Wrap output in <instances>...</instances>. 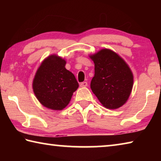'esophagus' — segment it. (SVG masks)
Instances as JSON below:
<instances>
[{
	"mask_svg": "<svg viewBox=\"0 0 161 161\" xmlns=\"http://www.w3.org/2000/svg\"><path fill=\"white\" fill-rule=\"evenodd\" d=\"M87 86V82L86 81H83V82L80 83V86L81 87H85Z\"/></svg>",
	"mask_w": 161,
	"mask_h": 161,
	"instance_id": "esophagus-1",
	"label": "esophagus"
}]
</instances>
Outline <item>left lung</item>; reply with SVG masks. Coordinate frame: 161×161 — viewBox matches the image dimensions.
Returning a JSON list of instances; mask_svg holds the SVG:
<instances>
[{
	"label": "left lung",
	"mask_w": 161,
	"mask_h": 161,
	"mask_svg": "<svg viewBox=\"0 0 161 161\" xmlns=\"http://www.w3.org/2000/svg\"><path fill=\"white\" fill-rule=\"evenodd\" d=\"M94 63L91 89L101 103L116 109L129 99L133 85L132 71L124 59L109 49L89 55Z\"/></svg>",
	"instance_id": "obj_1"
}]
</instances>
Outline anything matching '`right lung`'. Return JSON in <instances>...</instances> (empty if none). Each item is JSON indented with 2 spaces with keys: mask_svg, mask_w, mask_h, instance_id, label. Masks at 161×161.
<instances>
[{
  "mask_svg": "<svg viewBox=\"0 0 161 161\" xmlns=\"http://www.w3.org/2000/svg\"><path fill=\"white\" fill-rule=\"evenodd\" d=\"M66 60L55 54L42 62L32 81L35 97L45 107L60 111L69 104L79 87L75 75L65 68Z\"/></svg>",
  "mask_w": 161,
  "mask_h": 161,
  "instance_id": "1",
  "label": "right lung"
}]
</instances>
